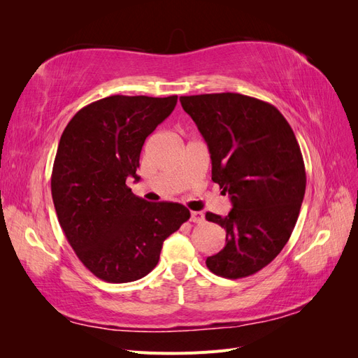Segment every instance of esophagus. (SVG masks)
I'll use <instances>...</instances> for the list:
<instances>
[{
	"mask_svg": "<svg viewBox=\"0 0 358 358\" xmlns=\"http://www.w3.org/2000/svg\"><path fill=\"white\" fill-rule=\"evenodd\" d=\"M191 222H197V224H200V222H203L204 221V215H203V212H191Z\"/></svg>",
	"mask_w": 358,
	"mask_h": 358,
	"instance_id": "34e87169",
	"label": "esophagus"
}]
</instances>
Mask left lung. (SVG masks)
<instances>
[{
	"label": "left lung",
	"instance_id": "8db88e82",
	"mask_svg": "<svg viewBox=\"0 0 358 358\" xmlns=\"http://www.w3.org/2000/svg\"><path fill=\"white\" fill-rule=\"evenodd\" d=\"M208 143L212 180L233 209L206 220L227 231L225 246L208 257L212 273L239 279L257 273L282 251L299 218L306 171L297 138L275 106L221 92L180 96Z\"/></svg>",
	"mask_w": 358,
	"mask_h": 358
}]
</instances>
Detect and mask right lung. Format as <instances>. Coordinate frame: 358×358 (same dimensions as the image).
Segmentation results:
<instances>
[{"mask_svg":"<svg viewBox=\"0 0 358 358\" xmlns=\"http://www.w3.org/2000/svg\"><path fill=\"white\" fill-rule=\"evenodd\" d=\"M178 95H112L85 106L61 136L50 188L58 221L82 264L106 282H133L152 270L162 242L189 220L179 203H149L127 187L138 176L146 137Z\"/></svg>","mask_w":358,"mask_h":358,"instance_id":"obj_1","label":"right lung"}]
</instances>
